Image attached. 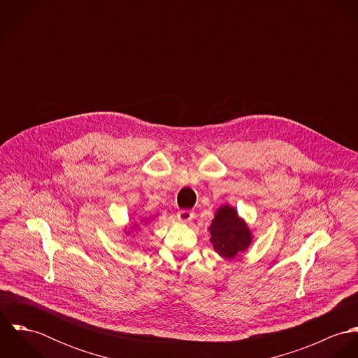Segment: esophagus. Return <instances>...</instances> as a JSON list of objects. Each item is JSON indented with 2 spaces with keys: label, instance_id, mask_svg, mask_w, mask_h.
<instances>
[{
  "label": "esophagus",
  "instance_id": "1",
  "mask_svg": "<svg viewBox=\"0 0 358 358\" xmlns=\"http://www.w3.org/2000/svg\"><path fill=\"white\" fill-rule=\"evenodd\" d=\"M193 217H194V212H192V210H189V209H180V210H178V219H179L180 222H183V223L190 222Z\"/></svg>",
  "mask_w": 358,
  "mask_h": 358
}]
</instances>
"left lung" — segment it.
<instances>
[{"label":"left lung","mask_w":358,"mask_h":358,"mask_svg":"<svg viewBox=\"0 0 358 358\" xmlns=\"http://www.w3.org/2000/svg\"><path fill=\"white\" fill-rule=\"evenodd\" d=\"M213 250L224 259H234L245 252L252 243V233L247 223L230 205H222L209 226Z\"/></svg>","instance_id":"8db88e82"}]
</instances>
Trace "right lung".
<instances>
[{
    "instance_id": "obj_1",
    "label": "right lung",
    "mask_w": 358,
    "mask_h": 358,
    "mask_svg": "<svg viewBox=\"0 0 358 358\" xmlns=\"http://www.w3.org/2000/svg\"><path fill=\"white\" fill-rule=\"evenodd\" d=\"M134 229H135V226H134Z\"/></svg>"
}]
</instances>
